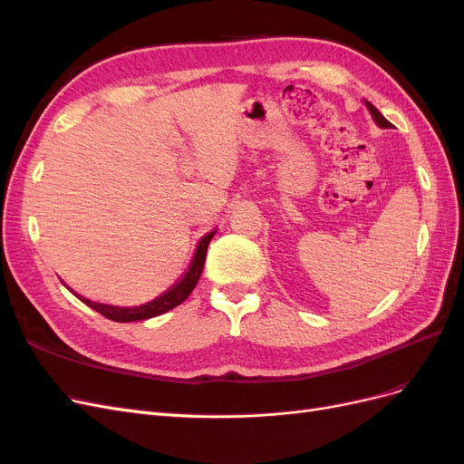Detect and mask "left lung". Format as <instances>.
I'll return each instance as SVG.
<instances>
[{
	"label": "left lung",
	"mask_w": 464,
	"mask_h": 464,
	"mask_svg": "<svg viewBox=\"0 0 464 464\" xmlns=\"http://www.w3.org/2000/svg\"><path fill=\"white\" fill-rule=\"evenodd\" d=\"M366 106H368V110H370V114L373 116V120H375V123L377 125H382V128H389V125H391V121H387L383 116H382V111H379L372 102H368L366 101Z\"/></svg>",
	"instance_id": "8db88e82"
}]
</instances>
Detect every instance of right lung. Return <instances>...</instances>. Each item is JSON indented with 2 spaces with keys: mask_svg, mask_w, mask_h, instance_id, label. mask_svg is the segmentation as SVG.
I'll return each instance as SVG.
<instances>
[{
  "mask_svg": "<svg viewBox=\"0 0 464 464\" xmlns=\"http://www.w3.org/2000/svg\"><path fill=\"white\" fill-rule=\"evenodd\" d=\"M213 236H215V230L205 234L201 237L199 244H198V249H195L193 261L189 265V269L186 271V275L181 276L170 290H166L164 294H160L159 298H154L149 304L137 305V307H116V305L96 304V302H91V300L82 298V296H79V300L85 302L87 305H91L92 310H96L98 314H102L104 317H108L111 321H118V323L143 321V319H149V317H157L160 314H166L168 310H172V307H176V305H179L181 302H184L191 294V290L195 288V285H198V280H199V276L203 273V265H205V257H207V247H208V242H210V237H213Z\"/></svg>",
  "mask_w": 464,
  "mask_h": 464,
  "instance_id": "obj_1",
  "label": "right lung"
}]
</instances>
